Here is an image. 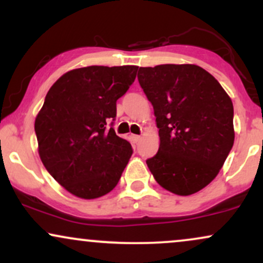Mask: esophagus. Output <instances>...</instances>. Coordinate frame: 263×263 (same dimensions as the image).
<instances>
[{"label": "esophagus", "instance_id": "1", "mask_svg": "<svg viewBox=\"0 0 263 263\" xmlns=\"http://www.w3.org/2000/svg\"><path fill=\"white\" fill-rule=\"evenodd\" d=\"M141 140V136H137V135H132V141H134V143H138Z\"/></svg>", "mask_w": 263, "mask_h": 263}]
</instances>
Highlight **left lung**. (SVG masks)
I'll use <instances>...</instances> for the list:
<instances>
[{
	"label": "left lung",
	"instance_id": "8db88e82",
	"mask_svg": "<svg viewBox=\"0 0 263 263\" xmlns=\"http://www.w3.org/2000/svg\"><path fill=\"white\" fill-rule=\"evenodd\" d=\"M137 78L159 128L158 152L146 161L151 173L168 192L194 194L218 176L234 144L230 96L194 64L140 68Z\"/></svg>",
	"mask_w": 263,
	"mask_h": 263
}]
</instances>
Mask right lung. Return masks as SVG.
<instances>
[{
	"instance_id": "add662e5",
	"label": "right lung",
	"mask_w": 263,
	"mask_h": 263,
	"mask_svg": "<svg viewBox=\"0 0 263 263\" xmlns=\"http://www.w3.org/2000/svg\"><path fill=\"white\" fill-rule=\"evenodd\" d=\"M138 66L73 69L48 91L34 122L45 170L70 194L96 199L119 183L132 156L128 141L107 123L116 101L136 79Z\"/></svg>"
}]
</instances>
